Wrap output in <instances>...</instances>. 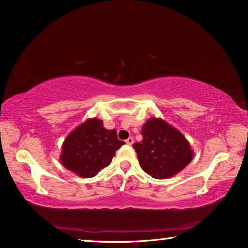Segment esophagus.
I'll return each mask as SVG.
<instances>
[{"label": "esophagus", "instance_id": "obj_1", "mask_svg": "<svg viewBox=\"0 0 248 248\" xmlns=\"http://www.w3.org/2000/svg\"><path fill=\"white\" fill-rule=\"evenodd\" d=\"M133 142H134V140H133V138H132V137H130V138H128L127 140H125V143L129 144V145H132V144H133Z\"/></svg>", "mask_w": 248, "mask_h": 248}]
</instances>
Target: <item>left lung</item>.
I'll use <instances>...</instances> for the list:
<instances>
[{"label":"left lung","mask_w":248,"mask_h":248,"mask_svg":"<svg viewBox=\"0 0 248 248\" xmlns=\"http://www.w3.org/2000/svg\"><path fill=\"white\" fill-rule=\"evenodd\" d=\"M142 142H136L141 169L156 179L173 177L191 162L194 151L184 134L161 118L152 117L142 125Z\"/></svg>","instance_id":"left-lung-1"}]
</instances>
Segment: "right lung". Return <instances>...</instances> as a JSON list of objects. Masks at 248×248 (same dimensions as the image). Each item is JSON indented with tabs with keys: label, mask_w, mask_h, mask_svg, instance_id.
I'll return each mask as SVG.
<instances>
[{
	"label": "right lung",
	"mask_w": 248,
	"mask_h": 248,
	"mask_svg": "<svg viewBox=\"0 0 248 248\" xmlns=\"http://www.w3.org/2000/svg\"><path fill=\"white\" fill-rule=\"evenodd\" d=\"M125 144L115 129L104 127L103 120L90 118L71 131L62 144L60 161L79 177L92 178L110 164L116 151Z\"/></svg>",
	"instance_id": "1"
}]
</instances>
